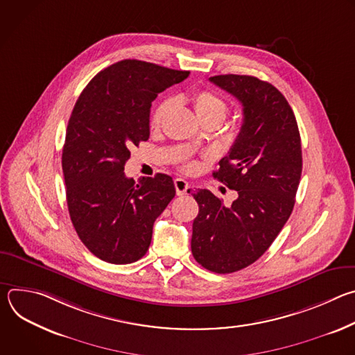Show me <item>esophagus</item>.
Returning a JSON list of instances; mask_svg holds the SVG:
<instances>
[{
    "label": "esophagus",
    "instance_id": "obj_1",
    "mask_svg": "<svg viewBox=\"0 0 355 355\" xmlns=\"http://www.w3.org/2000/svg\"><path fill=\"white\" fill-rule=\"evenodd\" d=\"M174 187H175L177 195H185L188 188H189V184L184 178H175L174 180Z\"/></svg>",
    "mask_w": 355,
    "mask_h": 355
}]
</instances>
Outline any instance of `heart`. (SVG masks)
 I'll return each mask as SVG.
<instances>
[{"instance_id": "obj_1", "label": "heart", "mask_w": 355, "mask_h": 355, "mask_svg": "<svg viewBox=\"0 0 355 355\" xmlns=\"http://www.w3.org/2000/svg\"><path fill=\"white\" fill-rule=\"evenodd\" d=\"M174 104L173 98H167L164 99L163 103H160L157 105V108L155 110L153 115H151V121L150 125L153 128H159L162 125V122L164 121V118L167 116V114L171 111ZM192 104H193V110L196 112V115L199 116L200 121H205L209 118H218L220 121L225 119L226 114H227V103L226 101L219 96L218 94H215L214 91L209 89H200L196 91L192 96ZM187 170H193L195 168V163H187L185 164Z\"/></svg>"}]
</instances>
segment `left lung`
Masks as SVG:
<instances>
[{"mask_svg": "<svg viewBox=\"0 0 355 355\" xmlns=\"http://www.w3.org/2000/svg\"><path fill=\"white\" fill-rule=\"evenodd\" d=\"M209 81L243 105L240 133L214 171L237 191V199L225 207L208 189L192 193L199 212L191 250L204 268L230 274L257 261L289 219L302 174V147L293 111L272 84L237 74Z\"/></svg>", "mask_w": 355, "mask_h": 355, "instance_id": "8db88e82", "label": "left lung"}]
</instances>
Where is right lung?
<instances>
[{"label": "right lung", "instance_id": "1", "mask_svg": "<svg viewBox=\"0 0 355 355\" xmlns=\"http://www.w3.org/2000/svg\"><path fill=\"white\" fill-rule=\"evenodd\" d=\"M188 76L128 59L99 71L77 99L62 156L67 207L80 240L103 261L141 259L175 195L167 174L135 182L123 170L130 148L150 136L151 103Z\"/></svg>", "mask_w": 355, "mask_h": 355}]
</instances>
